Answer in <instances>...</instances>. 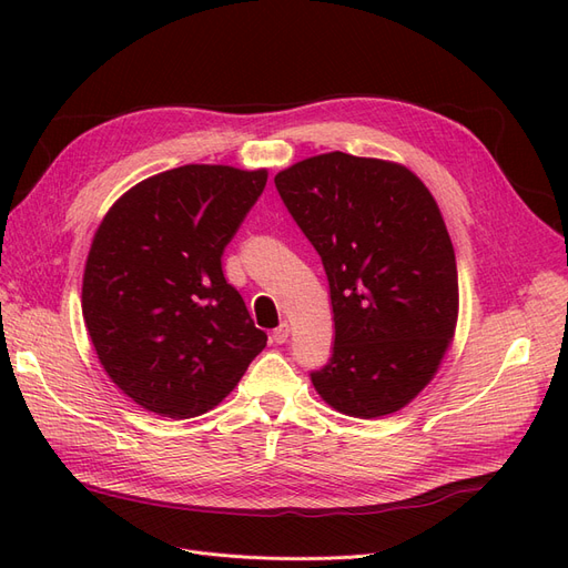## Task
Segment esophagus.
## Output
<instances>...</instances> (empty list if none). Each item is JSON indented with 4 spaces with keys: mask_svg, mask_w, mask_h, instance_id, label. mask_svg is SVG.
<instances>
[{
    "mask_svg": "<svg viewBox=\"0 0 568 568\" xmlns=\"http://www.w3.org/2000/svg\"><path fill=\"white\" fill-rule=\"evenodd\" d=\"M286 341H288V324L282 322L277 329L272 332V343H277V346H282V343H286Z\"/></svg>",
    "mask_w": 568,
    "mask_h": 568,
    "instance_id": "34e87169",
    "label": "esophagus"
}]
</instances>
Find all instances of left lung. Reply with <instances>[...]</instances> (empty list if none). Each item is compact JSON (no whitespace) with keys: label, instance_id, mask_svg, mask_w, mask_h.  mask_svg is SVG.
<instances>
[{"label":"left lung","instance_id":"obj_1","mask_svg":"<svg viewBox=\"0 0 568 568\" xmlns=\"http://www.w3.org/2000/svg\"><path fill=\"white\" fill-rule=\"evenodd\" d=\"M274 186L329 280L334 351L311 372L343 415L405 407L432 382L457 322L450 234L407 168L334 151L305 159Z\"/></svg>","mask_w":568,"mask_h":568}]
</instances>
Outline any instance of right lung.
I'll list each match as a JSON object with an SVG mask.
<instances>
[{
    "mask_svg": "<svg viewBox=\"0 0 568 568\" xmlns=\"http://www.w3.org/2000/svg\"><path fill=\"white\" fill-rule=\"evenodd\" d=\"M265 170L182 165L120 196L84 265L82 317L113 384L149 412L199 417L239 384L267 334L222 272Z\"/></svg>",
    "mask_w": 568,
    "mask_h": 568,
    "instance_id": "1",
    "label": "right lung"
}]
</instances>
